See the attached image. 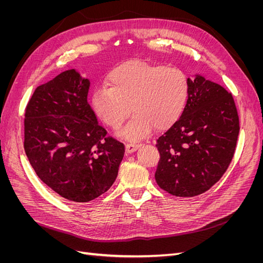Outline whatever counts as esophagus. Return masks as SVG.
Wrapping results in <instances>:
<instances>
[{
	"label": "esophagus",
	"mask_w": 263,
	"mask_h": 263,
	"mask_svg": "<svg viewBox=\"0 0 263 263\" xmlns=\"http://www.w3.org/2000/svg\"><path fill=\"white\" fill-rule=\"evenodd\" d=\"M140 147V145H137V144H127L126 145V153L127 154H133L136 151L138 148Z\"/></svg>",
	"instance_id": "obj_1"
}]
</instances>
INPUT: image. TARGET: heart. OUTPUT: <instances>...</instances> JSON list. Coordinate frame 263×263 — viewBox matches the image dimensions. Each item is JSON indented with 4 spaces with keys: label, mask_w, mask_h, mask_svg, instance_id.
<instances>
[{
    "label": "heart",
    "mask_w": 263,
    "mask_h": 263,
    "mask_svg": "<svg viewBox=\"0 0 263 263\" xmlns=\"http://www.w3.org/2000/svg\"><path fill=\"white\" fill-rule=\"evenodd\" d=\"M108 84L94 91L93 108L103 123L116 129L132 106L135 114L118 132L119 137L129 141L144 139L154 127L168 129L182 115L189 97V80L182 70L140 60L113 69Z\"/></svg>",
    "instance_id": "heart-1"
}]
</instances>
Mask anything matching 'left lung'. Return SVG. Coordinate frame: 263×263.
Wrapping results in <instances>:
<instances>
[{
    "instance_id": "1",
    "label": "left lung",
    "mask_w": 263,
    "mask_h": 263,
    "mask_svg": "<svg viewBox=\"0 0 263 263\" xmlns=\"http://www.w3.org/2000/svg\"><path fill=\"white\" fill-rule=\"evenodd\" d=\"M187 80L184 110L156 145L160 154L157 184L183 197L206 192L222 177L239 135L233 95L200 74Z\"/></svg>"
}]
</instances>
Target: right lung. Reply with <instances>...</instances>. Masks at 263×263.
Here are the masks:
<instances>
[{
    "instance_id": "right-lung-1",
    "label": "right lung",
    "mask_w": 263,
    "mask_h": 263,
    "mask_svg": "<svg viewBox=\"0 0 263 263\" xmlns=\"http://www.w3.org/2000/svg\"><path fill=\"white\" fill-rule=\"evenodd\" d=\"M89 79L76 69L39 85L25 113V148L38 178L69 201L99 197L117 178L125 147L106 137L87 103Z\"/></svg>"
}]
</instances>
